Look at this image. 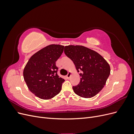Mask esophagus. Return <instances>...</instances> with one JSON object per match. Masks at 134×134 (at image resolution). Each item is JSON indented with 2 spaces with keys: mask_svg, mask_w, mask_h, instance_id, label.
Segmentation results:
<instances>
[{
  "mask_svg": "<svg viewBox=\"0 0 134 134\" xmlns=\"http://www.w3.org/2000/svg\"><path fill=\"white\" fill-rule=\"evenodd\" d=\"M71 72H68V74H67V75H66V78H67V79H69L70 78V76H71Z\"/></svg>",
  "mask_w": 134,
  "mask_h": 134,
  "instance_id": "34e87169",
  "label": "esophagus"
}]
</instances>
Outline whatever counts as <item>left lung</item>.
<instances>
[{
    "label": "left lung",
    "mask_w": 134,
    "mask_h": 134,
    "mask_svg": "<svg viewBox=\"0 0 134 134\" xmlns=\"http://www.w3.org/2000/svg\"><path fill=\"white\" fill-rule=\"evenodd\" d=\"M64 53L73 62L81 76L79 83L72 87L76 94L91 98L102 90L110 74V66L102 56L83 46H66Z\"/></svg>",
    "instance_id": "8db88e82"
}]
</instances>
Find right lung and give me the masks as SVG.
<instances>
[{
    "mask_svg": "<svg viewBox=\"0 0 134 134\" xmlns=\"http://www.w3.org/2000/svg\"><path fill=\"white\" fill-rule=\"evenodd\" d=\"M64 46L50 44L32 55L23 70L24 79L30 91L42 99L53 98L60 93L65 80L58 75L56 62Z\"/></svg>",
    "mask_w": 134,
    "mask_h": 134,
    "instance_id": "add662e5",
    "label": "right lung"
}]
</instances>
